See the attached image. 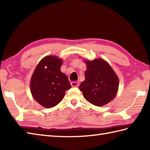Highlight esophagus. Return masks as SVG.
<instances>
[{"mask_svg": "<svg viewBox=\"0 0 150 150\" xmlns=\"http://www.w3.org/2000/svg\"><path fill=\"white\" fill-rule=\"evenodd\" d=\"M71 85L72 87H78L79 84L77 82H71Z\"/></svg>", "mask_w": 150, "mask_h": 150, "instance_id": "1", "label": "esophagus"}]
</instances>
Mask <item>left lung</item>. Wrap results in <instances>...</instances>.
Masks as SVG:
<instances>
[{
  "instance_id": "obj_1",
  "label": "left lung",
  "mask_w": 150,
  "mask_h": 150,
  "mask_svg": "<svg viewBox=\"0 0 150 150\" xmlns=\"http://www.w3.org/2000/svg\"><path fill=\"white\" fill-rule=\"evenodd\" d=\"M85 81L79 86L85 99L97 106L108 104L115 97L119 82L116 73L103 59L84 60Z\"/></svg>"
}]
</instances>
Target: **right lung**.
Instances as JSON below:
<instances>
[{"label": "right lung", "instance_id": "1", "mask_svg": "<svg viewBox=\"0 0 150 150\" xmlns=\"http://www.w3.org/2000/svg\"><path fill=\"white\" fill-rule=\"evenodd\" d=\"M62 59L47 56L38 64L31 79L33 97L41 106L51 108L58 104L71 88L68 77L60 71Z\"/></svg>", "mask_w": 150, "mask_h": 150}]
</instances>
